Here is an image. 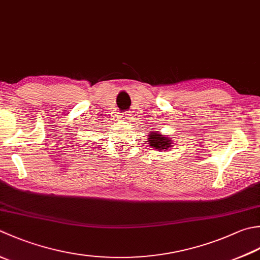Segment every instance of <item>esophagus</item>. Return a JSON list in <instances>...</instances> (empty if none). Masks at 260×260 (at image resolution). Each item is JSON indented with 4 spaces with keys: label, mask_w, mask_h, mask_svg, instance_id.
<instances>
[{
    "label": "esophagus",
    "mask_w": 260,
    "mask_h": 260,
    "mask_svg": "<svg viewBox=\"0 0 260 260\" xmlns=\"http://www.w3.org/2000/svg\"><path fill=\"white\" fill-rule=\"evenodd\" d=\"M120 118L123 120H129L131 119V115L128 113H124V114H120Z\"/></svg>",
    "instance_id": "obj_1"
}]
</instances>
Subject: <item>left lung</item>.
Masks as SVG:
<instances>
[{"label": "left lung", "instance_id": "8db88e82", "mask_svg": "<svg viewBox=\"0 0 260 260\" xmlns=\"http://www.w3.org/2000/svg\"><path fill=\"white\" fill-rule=\"evenodd\" d=\"M147 137H149V140H147V142H149V145L151 147H153V149H155L156 151L170 150L171 145L174 144V142H172L170 137L162 135L157 131L150 132Z\"/></svg>", "mask_w": 260, "mask_h": 260}]
</instances>
